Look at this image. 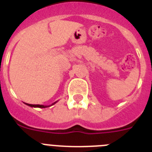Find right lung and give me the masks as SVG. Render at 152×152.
<instances>
[{
  "label": "right lung",
  "instance_id": "1",
  "mask_svg": "<svg viewBox=\"0 0 152 152\" xmlns=\"http://www.w3.org/2000/svg\"><path fill=\"white\" fill-rule=\"evenodd\" d=\"M56 103H57V101L52 103V105H54V104ZM26 104L27 106H29V107H38V108H46V107H51V106H52V105H50V106L39 105V104H29V103H26Z\"/></svg>",
  "mask_w": 152,
  "mask_h": 152
}]
</instances>
